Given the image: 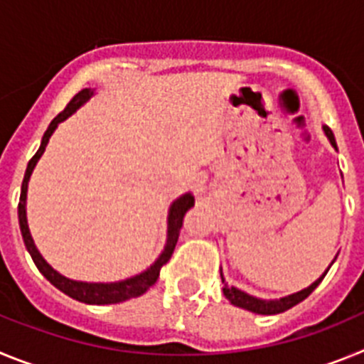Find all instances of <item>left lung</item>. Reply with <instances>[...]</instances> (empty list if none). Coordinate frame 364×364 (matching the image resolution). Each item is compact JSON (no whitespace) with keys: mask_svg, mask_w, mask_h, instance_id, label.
Segmentation results:
<instances>
[{"mask_svg":"<svg viewBox=\"0 0 364 364\" xmlns=\"http://www.w3.org/2000/svg\"><path fill=\"white\" fill-rule=\"evenodd\" d=\"M323 129H324V134L328 136V140H330V144H332V146L337 149V144H336V138H333L332 129H330V127H326V125H324ZM332 264H333V260H332ZM330 266H328V269H330ZM328 269L323 273V275H321L319 279H317V281L314 282V284L308 286V288L297 291V294L288 295V297L277 299V301H264V299H257V297H253V295L244 294V291H240L239 288L228 286L226 282H224V277H222V273H220L222 282H224V288H222V291H224V295H226V299L231 302V304H235V306H239V308H244V310L253 311V314H260V315L282 314V311L290 310V308H294L295 304H299L301 301H304V299H306L308 295H310L311 291H314L315 288L321 284V281L324 279V275L328 273Z\"/></svg>","mask_w":364,"mask_h":364,"instance_id":"1","label":"left lung"}]
</instances>
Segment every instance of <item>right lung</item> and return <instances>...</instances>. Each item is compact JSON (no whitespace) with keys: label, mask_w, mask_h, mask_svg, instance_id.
Returning <instances> with one entry per match:
<instances>
[{"label":"right lung","mask_w":364,"mask_h":364,"mask_svg":"<svg viewBox=\"0 0 364 364\" xmlns=\"http://www.w3.org/2000/svg\"><path fill=\"white\" fill-rule=\"evenodd\" d=\"M92 91L91 89H83L78 95L70 100L67 107L63 109L56 118L49 124L47 131H45L43 138H41V146L40 149L36 151V154L28 160L27 171H25L23 176V184H21V195H19V204H18V218H19V230H21V235H23V242L27 246L28 253H31L34 264L38 266L41 273L45 275L47 281H50V284H54L58 290H62L63 294L69 295V297L76 299L80 302H85V304H117V302H124L127 299L140 297L142 294H146L151 286L156 282L160 275V268L166 264L167 260L171 259L173 252H175L176 240H178L180 228L184 224V215L191 210L195 205V197L191 193H186L180 198H176L175 202L169 208V217H167V242L164 252L160 253V257L154 260L153 264L146 269V272L138 273L134 277L125 279V281L118 282H82V281H73V279L63 277L62 273H58L56 269L50 268L47 264V260L40 255L38 247L34 246V240L31 237V231H28L27 224V210H25V202H27V188H28V178H31L34 167H36L38 160L43 154L45 147L49 144V138L53 136L54 129L58 127L60 122H63L65 118H69L76 109L82 107L87 100L91 98Z\"/></svg>","instance_id":"1"}]
</instances>
